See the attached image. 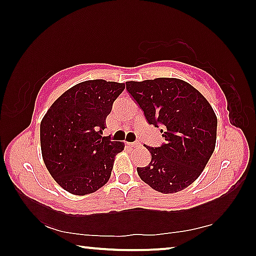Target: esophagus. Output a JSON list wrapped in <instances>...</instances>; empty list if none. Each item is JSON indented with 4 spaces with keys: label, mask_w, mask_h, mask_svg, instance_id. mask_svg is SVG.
Wrapping results in <instances>:
<instances>
[{
    "label": "esophagus",
    "mask_w": 256,
    "mask_h": 256,
    "mask_svg": "<svg viewBox=\"0 0 256 256\" xmlns=\"http://www.w3.org/2000/svg\"><path fill=\"white\" fill-rule=\"evenodd\" d=\"M128 146H131V148H136V146H140V144H136H136H134V142H133V144H128Z\"/></svg>",
    "instance_id": "esophagus-1"
}]
</instances>
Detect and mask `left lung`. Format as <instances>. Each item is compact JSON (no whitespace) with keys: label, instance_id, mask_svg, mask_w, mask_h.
<instances>
[{"label":"left lung","instance_id":"obj_1","mask_svg":"<svg viewBox=\"0 0 256 256\" xmlns=\"http://www.w3.org/2000/svg\"><path fill=\"white\" fill-rule=\"evenodd\" d=\"M126 89L146 120L162 125L166 141L158 148L146 146L151 162L136 168L138 176L164 194L186 188L201 175L216 148V116L209 102L176 78L128 81Z\"/></svg>","mask_w":256,"mask_h":256}]
</instances>
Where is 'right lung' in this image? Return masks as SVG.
<instances>
[{"instance_id":"1","label":"right lung","mask_w":256,"mask_h":256,"mask_svg":"<svg viewBox=\"0 0 256 256\" xmlns=\"http://www.w3.org/2000/svg\"><path fill=\"white\" fill-rule=\"evenodd\" d=\"M125 84L80 82L60 94L40 123L42 156L60 188L74 196L96 192L110 180L124 144L102 136L112 102Z\"/></svg>"}]
</instances>
